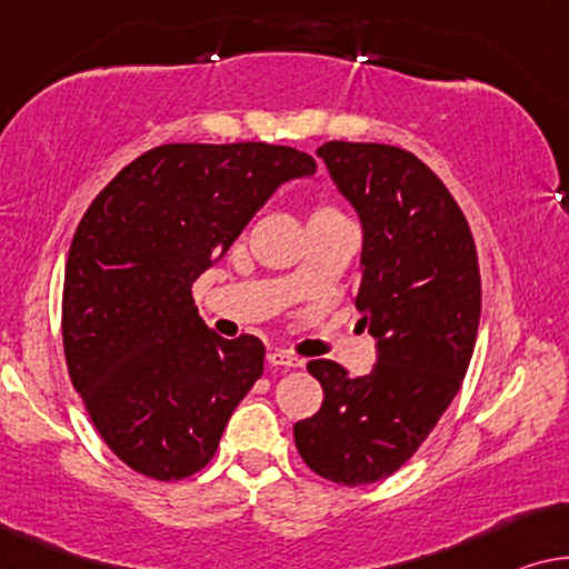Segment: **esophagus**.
Segmentation results:
<instances>
[{
  "mask_svg": "<svg viewBox=\"0 0 569 569\" xmlns=\"http://www.w3.org/2000/svg\"><path fill=\"white\" fill-rule=\"evenodd\" d=\"M268 361L273 366H283V368H301L303 366V358L288 353V350H270L268 353Z\"/></svg>",
  "mask_w": 569,
  "mask_h": 569,
  "instance_id": "34e87169",
  "label": "esophagus"
}]
</instances>
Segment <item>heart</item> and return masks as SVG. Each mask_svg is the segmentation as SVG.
I'll return each instance as SVG.
<instances>
[{
	"mask_svg": "<svg viewBox=\"0 0 569 569\" xmlns=\"http://www.w3.org/2000/svg\"><path fill=\"white\" fill-rule=\"evenodd\" d=\"M315 213H338V211H335V208H330V206H322V208H317Z\"/></svg>",
	"mask_w": 569,
	"mask_h": 569,
	"instance_id": "1",
	"label": "heart"
}]
</instances>
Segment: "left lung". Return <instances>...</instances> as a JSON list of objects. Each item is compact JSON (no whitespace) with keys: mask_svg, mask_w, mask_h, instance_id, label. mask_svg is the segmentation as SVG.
I'll list each match as a JSON object with an SVG mask.
<instances>
[{"mask_svg":"<svg viewBox=\"0 0 569 569\" xmlns=\"http://www.w3.org/2000/svg\"><path fill=\"white\" fill-rule=\"evenodd\" d=\"M363 229L356 307L376 340L368 376L327 358L317 415L293 426L311 471L358 487L395 475L459 395L482 311L477 247L459 203L418 157L387 143L317 149Z\"/></svg>","mask_w":569,"mask_h":569,"instance_id":"left-lung-1","label":"left lung"}]
</instances>
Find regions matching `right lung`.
I'll return each instance as SVG.
<instances>
[{
	"label": "right lung",
	"instance_id": "1",
	"mask_svg": "<svg viewBox=\"0 0 569 569\" xmlns=\"http://www.w3.org/2000/svg\"><path fill=\"white\" fill-rule=\"evenodd\" d=\"M315 159L291 147L164 143L126 164L79 221L63 276V353L74 389L118 459L170 482L201 471L266 346L223 340L190 286L252 216Z\"/></svg>",
	"mask_w": 569,
	"mask_h": 569
}]
</instances>
